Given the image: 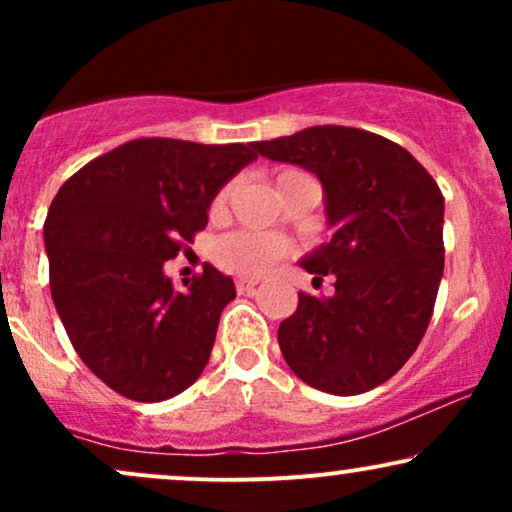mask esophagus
Listing matches in <instances>:
<instances>
[{
	"label": "esophagus",
	"mask_w": 512,
	"mask_h": 512,
	"mask_svg": "<svg viewBox=\"0 0 512 512\" xmlns=\"http://www.w3.org/2000/svg\"><path fill=\"white\" fill-rule=\"evenodd\" d=\"M260 284L257 279H248V276H240V279H236V289L238 293H252L255 291V286Z\"/></svg>",
	"instance_id": "esophagus-1"
}]
</instances>
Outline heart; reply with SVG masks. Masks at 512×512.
Here are the masks:
<instances>
[{
  "mask_svg": "<svg viewBox=\"0 0 512 512\" xmlns=\"http://www.w3.org/2000/svg\"><path fill=\"white\" fill-rule=\"evenodd\" d=\"M303 175L301 170H293V168H284L274 175V185H284L291 178H298ZM228 195H231V185L221 187L216 192L214 202H211V211H223L228 202ZM286 243L279 238L272 236H264V233H252V231H236V233H228V236L219 238V243L214 245V260L219 264L221 269L233 274H243V276H257L262 272H267L269 267L276 260L286 255Z\"/></svg>",
  "mask_w": 512,
  "mask_h": 512,
  "instance_id": "obj_1",
  "label": "heart"
}]
</instances>
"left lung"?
<instances>
[{
    "label": "left lung",
    "mask_w": 512,
    "mask_h": 512,
    "mask_svg": "<svg viewBox=\"0 0 512 512\" xmlns=\"http://www.w3.org/2000/svg\"><path fill=\"white\" fill-rule=\"evenodd\" d=\"M252 149L315 173L332 228L301 267L315 281L332 274L334 293H298L276 334L281 354L330 395L383 385L424 339L438 296L445 202L436 180L407 149L356 127H308Z\"/></svg>",
    "instance_id": "8db88e82"
}]
</instances>
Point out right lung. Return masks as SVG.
Listing matches in <instances>:
<instances>
[{
	"instance_id": "right-lung-1",
	"label": "right lung",
	"mask_w": 512,
	"mask_h": 512,
	"mask_svg": "<svg viewBox=\"0 0 512 512\" xmlns=\"http://www.w3.org/2000/svg\"><path fill=\"white\" fill-rule=\"evenodd\" d=\"M255 158L245 144L134 139L76 170L52 199L43 226L52 301L74 351L110 390L163 402L202 375L236 286L204 264L180 291L163 264Z\"/></svg>"
}]
</instances>
